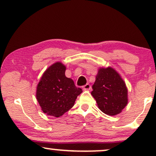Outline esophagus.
Masks as SVG:
<instances>
[{"label":"esophagus","instance_id":"1","mask_svg":"<svg viewBox=\"0 0 156 156\" xmlns=\"http://www.w3.org/2000/svg\"><path fill=\"white\" fill-rule=\"evenodd\" d=\"M91 89V85L89 84H85L84 87H83V89H84V91H87V90H89V89Z\"/></svg>","mask_w":156,"mask_h":156}]
</instances>
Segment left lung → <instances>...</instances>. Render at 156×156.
<instances>
[{"label":"left lung","instance_id":"8db88e82","mask_svg":"<svg viewBox=\"0 0 156 156\" xmlns=\"http://www.w3.org/2000/svg\"><path fill=\"white\" fill-rule=\"evenodd\" d=\"M91 95L100 110L108 116L120 114L128 104V89L120 74L112 67H100Z\"/></svg>","mask_w":156,"mask_h":156}]
</instances>
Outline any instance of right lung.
Here are the masks:
<instances>
[{"instance_id": "obj_1", "label": "right lung", "mask_w": 156, "mask_h": 156, "mask_svg": "<svg viewBox=\"0 0 156 156\" xmlns=\"http://www.w3.org/2000/svg\"><path fill=\"white\" fill-rule=\"evenodd\" d=\"M65 65L60 62L52 64L44 72L37 86L36 98L42 112L49 116H62L82 92L72 79L65 76Z\"/></svg>"}]
</instances>
